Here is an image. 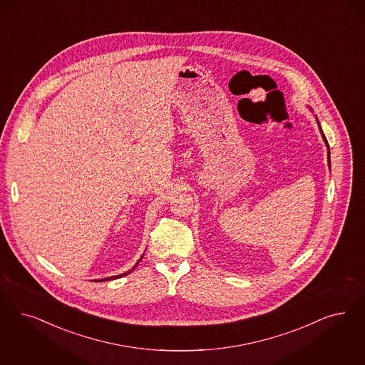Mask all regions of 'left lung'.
Returning a JSON list of instances; mask_svg holds the SVG:
<instances>
[{"mask_svg": "<svg viewBox=\"0 0 365 365\" xmlns=\"http://www.w3.org/2000/svg\"><path fill=\"white\" fill-rule=\"evenodd\" d=\"M312 110V109H310ZM317 118V117H315ZM317 124L319 126V132H321V135H322V138H324V141H325V144H327V165H329V168H330V150H329V144H327V138H325V135H324V132H322V129H321V125H319V121H318V118H317Z\"/></svg>", "mask_w": 365, "mask_h": 365, "instance_id": "obj_1", "label": "left lung"}]
</instances>
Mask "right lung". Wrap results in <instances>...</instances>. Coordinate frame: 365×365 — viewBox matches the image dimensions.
<instances>
[{"label": "right lung", "mask_w": 365, "mask_h": 365, "mask_svg": "<svg viewBox=\"0 0 365 365\" xmlns=\"http://www.w3.org/2000/svg\"><path fill=\"white\" fill-rule=\"evenodd\" d=\"M143 256H144V253H143V255H141V257H140V259H138V263H136V264H135V267H133V268H132V269H129V271H126V272H124V274H121V275H114V277H105V279H98V282H105V280H113V279H118V277H126V275H128V274H130V272H132V271H133V269H135V268H136V267H138V263H140V262H141V259H143Z\"/></svg>", "instance_id": "add662e5"}]
</instances>
